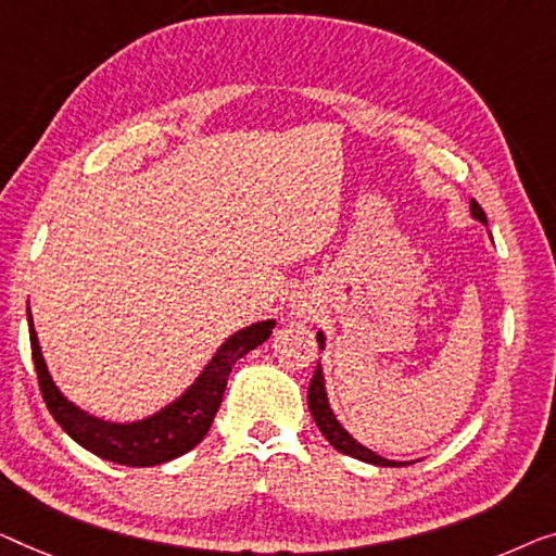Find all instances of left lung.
<instances>
[{"label": "left lung", "instance_id": "obj_1", "mask_svg": "<svg viewBox=\"0 0 556 556\" xmlns=\"http://www.w3.org/2000/svg\"><path fill=\"white\" fill-rule=\"evenodd\" d=\"M469 210H471V217L482 222L486 225V214L482 206H479L475 199L469 202ZM317 342H319V350H325V334L317 331ZM306 402H309V412L314 421H317L319 432L325 434L327 442L334 446L337 452L342 454H350V457L359 459V462H367V464H377V467H407L412 462H394V459H384L375 454L367 446L359 444L357 439H354L346 429L339 425V419L334 417V412L329 407V400H327V389H325V375H321V364L317 362V369H314V377L309 382V389H306Z\"/></svg>", "mask_w": 556, "mask_h": 556}]
</instances>
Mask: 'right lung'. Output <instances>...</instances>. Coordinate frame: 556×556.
Returning a JSON list of instances; mask_svg holds the SVG:
<instances>
[{
  "instance_id": "1",
  "label": "right lung",
  "mask_w": 556,
  "mask_h": 556,
  "mask_svg": "<svg viewBox=\"0 0 556 556\" xmlns=\"http://www.w3.org/2000/svg\"><path fill=\"white\" fill-rule=\"evenodd\" d=\"M27 319L31 359H35L39 389L41 396H45L49 414H52L56 425H60L74 442L97 454V457L114 464H124V467H154V464L177 459L189 450H194V446L204 439V434L210 432L214 414H217L222 396H225L231 367H235L237 359H242L244 354H250L254 346L267 342L271 329H275V319H267L235 331V334L219 346L202 375L197 377V382L189 387L179 400H174L164 409L152 414V417L129 421V425H119V421L97 419L85 409L74 407L60 389H56L52 377H49L45 357H41L29 306Z\"/></svg>"
}]
</instances>
